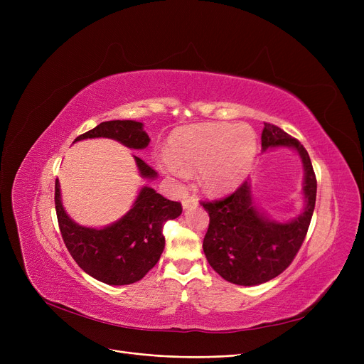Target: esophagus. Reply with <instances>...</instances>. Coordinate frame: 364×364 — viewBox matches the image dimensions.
<instances>
[{
	"label": "esophagus",
	"mask_w": 364,
	"mask_h": 364,
	"mask_svg": "<svg viewBox=\"0 0 364 364\" xmlns=\"http://www.w3.org/2000/svg\"><path fill=\"white\" fill-rule=\"evenodd\" d=\"M198 206V199L195 196H184L183 198V208L188 209V208H195Z\"/></svg>",
	"instance_id": "esophagus-1"
}]
</instances>
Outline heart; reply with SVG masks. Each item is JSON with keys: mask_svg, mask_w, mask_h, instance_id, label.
<instances>
[{"mask_svg": "<svg viewBox=\"0 0 364 364\" xmlns=\"http://www.w3.org/2000/svg\"><path fill=\"white\" fill-rule=\"evenodd\" d=\"M169 155L162 168L176 178L199 168L200 184L213 193L237 187L250 172L257 155L255 132L247 125L206 122L183 127L169 139Z\"/></svg>", "mask_w": 364, "mask_h": 364, "instance_id": "heart-1", "label": "heart"}]
</instances>
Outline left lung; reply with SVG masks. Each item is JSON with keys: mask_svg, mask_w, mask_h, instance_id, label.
Segmentation results:
<instances>
[{"mask_svg": "<svg viewBox=\"0 0 364 364\" xmlns=\"http://www.w3.org/2000/svg\"><path fill=\"white\" fill-rule=\"evenodd\" d=\"M261 147H292L301 156L304 177V211L294 220L276 223L258 211L251 183L243 181L232 195L200 202L209 214L203 252L209 265L227 282L254 286L283 273L307 236L313 217L317 180L309 151L282 128L264 122Z\"/></svg>", "mask_w": 364, "mask_h": 364, "instance_id": "obj_1", "label": "left lung"}]
</instances>
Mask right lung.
Returning a JSON list of instances; mask_svg holds the SVG:
<instances>
[{
    "label": "right lung",
    "instance_id": "1",
    "mask_svg": "<svg viewBox=\"0 0 364 364\" xmlns=\"http://www.w3.org/2000/svg\"><path fill=\"white\" fill-rule=\"evenodd\" d=\"M106 137L129 149H144L150 139L141 122L106 121L81 134L75 141ZM143 178L153 180L158 172L143 159L134 156ZM54 203L60 233L69 254L91 277L106 284H129L143 279L156 265L164 252V224L180 217V202H172L144 186L129 211L117 223L103 228L76 224L62 205L60 184L55 180Z\"/></svg>",
    "mask_w": 364,
    "mask_h": 364
}]
</instances>
